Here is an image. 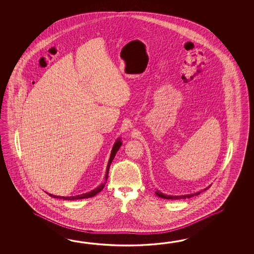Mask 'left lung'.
I'll return each mask as SVG.
<instances>
[{"instance_id": "obj_1", "label": "left lung", "mask_w": 254, "mask_h": 254, "mask_svg": "<svg viewBox=\"0 0 254 254\" xmlns=\"http://www.w3.org/2000/svg\"><path fill=\"white\" fill-rule=\"evenodd\" d=\"M211 186V185L208 186V187L203 190H205L208 189V188H210ZM201 191H202V190H200V191H197V192H195V193H191V194L168 195L162 193V192H161L159 190H156L155 194H156L157 196H159L160 198H163V199H166V200H180V199H186V198H190V197H193V196H196V195L200 194Z\"/></svg>"}]
</instances>
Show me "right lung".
Masks as SVG:
<instances>
[{"label":"right lung","mask_w":254,"mask_h":254,"mask_svg":"<svg viewBox=\"0 0 254 254\" xmlns=\"http://www.w3.org/2000/svg\"><path fill=\"white\" fill-rule=\"evenodd\" d=\"M122 146V141H121V138H118L116 141L114 142V147H113V149H112V151H111V155H110V159H109L108 165H107V169H106V173H105V183H103V184H101L100 186H98L96 189L92 190L91 191H89V192H86V193H82V194L80 195H76V196H70V197H64V196H57V195L51 194V193H48V192H46V193H48L49 196H51V197H53V198H57V199H63V200H79V199H86V198H91V197H93V196H95V195L99 193L103 189V187L105 186V184H106V182H107V179H108V173H109V169H110V166H111V163L113 162V160L114 159V157L116 155V153H117V151H119L120 147Z\"/></svg>","instance_id":"right-lung-1"}]
</instances>
